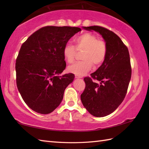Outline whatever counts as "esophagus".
<instances>
[{"label":"esophagus","instance_id":"1","mask_svg":"<svg viewBox=\"0 0 149 149\" xmlns=\"http://www.w3.org/2000/svg\"><path fill=\"white\" fill-rule=\"evenodd\" d=\"M75 79H80V78H81V77L79 76V75H75Z\"/></svg>","mask_w":149,"mask_h":149}]
</instances>
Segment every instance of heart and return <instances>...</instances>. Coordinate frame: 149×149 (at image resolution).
Segmentation results:
<instances>
[{
  "label": "heart",
  "instance_id": "b5f03b06",
  "mask_svg": "<svg viewBox=\"0 0 149 149\" xmlns=\"http://www.w3.org/2000/svg\"><path fill=\"white\" fill-rule=\"evenodd\" d=\"M74 42L75 48L70 44H66L63 47V58L68 63L74 62L76 48L78 51L83 50L81 56L83 60L68 66L69 72L83 76L90 70L93 65L97 67L102 64L107 55V45L104 40L98 39L95 34L91 33H85L77 37Z\"/></svg>",
  "mask_w": 149,
  "mask_h": 149
}]
</instances>
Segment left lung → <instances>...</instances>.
Listing matches in <instances>:
<instances>
[{
    "label": "left lung",
    "mask_w": 149,
    "mask_h": 149,
    "mask_svg": "<svg viewBox=\"0 0 149 149\" xmlns=\"http://www.w3.org/2000/svg\"><path fill=\"white\" fill-rule=\"evenodd\" d=\"M83 29L95 31L102 36L107 45V55L100 67L91 74V77L84 79L86 87L81 95V102L91 115L106 116L116 110L127 93L131 77L129 50L113 31L97 26Z\"/></svg>",
    "instance_id": "8db88e82"
}]
</instances>
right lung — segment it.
Segmentation results:
<instances>
[{
  "instance_id": "obj_1",
  "label": "right lung",
  "mask_w": 149,
  "mask_h": 149,
  "mask_svg": "<svg viewBox=\"0 0 149 149\" xmlns=\"http://www.w3.org/2000/svg\"><path fill=\"white\" fill-rule=\"evenodd\" d=\"M81 31L76 27H43L22 44L16 60L17 85L24 102L35 112L46 115L61 104L75 77L60 75L66 68L63 49Z\"/></svg>"
}]
</instances>
